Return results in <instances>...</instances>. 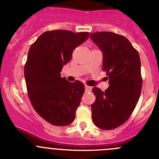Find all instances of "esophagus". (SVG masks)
Returning <instances> with one entry per match:
<instances>
[{
	"instance_id": "esophagus-1",
	"label": "esophagus",
	"mask_w": 159,
	"mask_h": 159,
	"mask_svg": "<svg viewBox=\"0 0 159 159\" xmlns=\"http://www.w3.org/2000/svg\"><path fill=\"white\" fill-rule=\"evenodd\" d=\"M85 91H86V92H89V91L92 90V87H91V86H89V85H85Z\"/></svg>"
}]
</instances>
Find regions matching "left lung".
Segmentation results:
<instances>
[{
	"mask_svg": "<svg viewBox=\"0 0 159 159\" xmlns=\"http://www.w3.org/2000/svg\"><path fill=\"white\" fill-rule=\"evenodd\" d=\"M90 38L102 51V70L110 85L104 92L93 87L96 99L91 105L92 120L100 129H115L129 119L140 97V57L122 35L97 32L90 34Z\"/></svg>",
	"mask_w": 159,
	"mask_h": 159,
	"instance_id": "obj_1",
	"label": "left lung"
}]
</instances>
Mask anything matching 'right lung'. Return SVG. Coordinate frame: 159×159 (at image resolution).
Segmentation results:
<instances>
[{"instance_id": "1", "label": "right lung", "mask_w": 159, "mask_h": 159, "mask_svg": "<svg viewBox=\"0 0 159 159\" xmlns=\"http://www.w3.org/2000/svg\"><path fill=\"white\" fill-rule=\"evenodd\" d=\"M88 38V32L51 30L30 46L24 69L28 96L36 112L52 125L64 126L74 121L85 85L78 80L70 82L61 72Z\"/></svg>"}]
</instances>
